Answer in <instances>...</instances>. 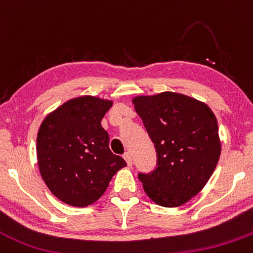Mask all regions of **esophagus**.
I'll return each mask as SVG.
<instances>
[{
	"mask_svg": "<svg viewBox=\"0 0 253 253\" xmlns=\"http://www.w3.org/2000/svg\"><path fill=\"white\" fill-rule=\"evenodd\" d=\"M123 157H124V159H126V161L127 166H131V165H132V157H131V154H130V152H126V154L123 155Z\"/></svg>",
	"mask_w": 253,
	"mask_h": 253,
	"instance_id": "esophagus-1",
	"label": "esophagus"
}]
</instances>
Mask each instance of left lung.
Returning <instances> with one entry per match:
<instances>
[{"mask_svg":"<svg viewBox=\"0 0 253 253\" xmlns=\"http://www.w3.org/2000/svg\"><path fill=\"white\" fill-rule=\"evenodd\" d=\"M156 150V167L139 172L144 191L159 206L173 208L203 189L220 157L217 122L207 104L164 92L132 99Z\"/></svg>","mask_w":253,"mask_h":253,"instance_id":"8db88e82","label":"left lung"}]
</instances>
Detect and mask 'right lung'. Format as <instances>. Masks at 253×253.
<instances>
[{"mask_svg": "<svg viewBox=\"0 0 253 253\" xmlns=\"http://www.w3.org/2000/svg\"><path fill=\"white\" fill-rule=\"evenodd\" d=\"M111 101L84 96L67 101L42 121L37 137L41 174L56 198L87 207L106 192L112 177L126 166L109 149L101 121Z\"/></svg>", "mask_w": 253, "mask_h": 253, "instance_id": "right-lung-1", "label": "right lung"}]
</instances>
